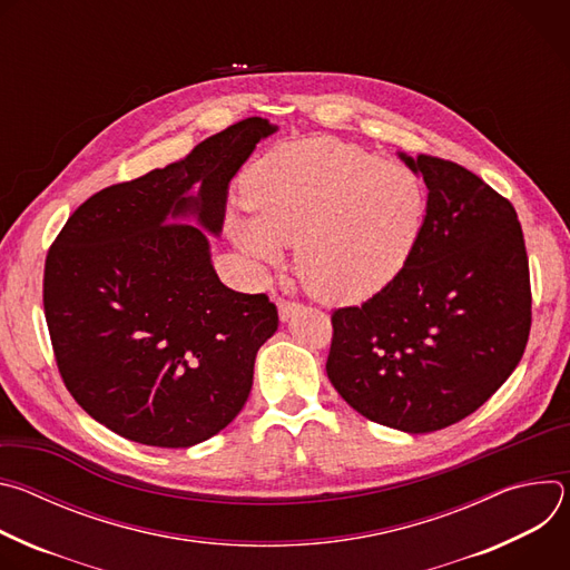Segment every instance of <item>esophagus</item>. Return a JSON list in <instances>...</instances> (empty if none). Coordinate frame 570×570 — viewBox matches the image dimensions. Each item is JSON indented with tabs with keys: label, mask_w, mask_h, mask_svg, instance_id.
Returning a JSON list of instances; mask_svg holds the SVG:
<instances>
[{
	"label": "esophagus",
	"mask_w": 570,
	"mask_h": 570,
	"mask_svg": "<svg viewBox=\"0 0 570 570\" xmlns=\"http://www.w3.org/2000/svg\"><path fill=\"white\" fill-rule=\"evenodd\" d=\"M277 308H279V317H282V320H288V317L299 308V302L279 297V299H277Z\"/></svg>",
	"instance_id": "1"
}]
</instances>
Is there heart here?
Returning a JSON list of instances; mask_svg holds the SVG:
<instances>
[{"label": "heart", "instance_id": "b5f03b06", "mask_svg": "<svg viewBox=\"0 0 570 570\" xmlns=\"http://www.w3.org/2000/svg\"><path fill=\"white\" fill-rule=\"evenodd\" d=\"M253 220H234L238 246L275 262L297 248L304 288L327 304H356L409 262L426 216L422 180L336 139L286 144L246 178Z\"/></svg>", "mask_w": 570, "mask_h": 570}]
</instances>
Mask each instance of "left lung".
I'll list each match as a JSON object with an SVG mask.
<instances>
[{"mask_svg":"<svg viewBox=\"0 0 570 570\" xmlns=\"http://www.w3.org/2000/svg\"><path fill=\"white\" fill-rule=\"evenodd\" d=\"M401 159L429 189L422 232L385 288L332 313L327 374L363 417L420 435L469 417L508 381L532 291L512 203L451 159Z\"/></svg>","mask_w":570,"mask_h":570,"instance_id":"obj_1","label":"left lung"}]
</instances>
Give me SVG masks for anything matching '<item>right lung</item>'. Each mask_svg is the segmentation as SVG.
I'll return each mask as SVG.
<instances>
[{
	"instance_id": "obj_1",
	"label": "right lung",
	"mask_w": 570,
	"mask_h": 570,
	"mask_svg": "<svg viewBox=\"0 0 570 570\" xmlns=\"http://www.w3.org/2000/svg\"><path fill=\"white\" fill-rule=\"evenodd\" d=\"M277 128L243 119L185 159L101 189L65 223L45 262L42 304L65 387L117 435L187 449L248 401L259 347L277 332L266 293L227 288L196 214L218 234L227 185ZM200 184L198 197L186 191Z\"/></svg>"
}]
</instances>
